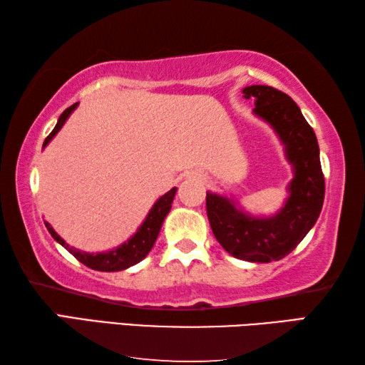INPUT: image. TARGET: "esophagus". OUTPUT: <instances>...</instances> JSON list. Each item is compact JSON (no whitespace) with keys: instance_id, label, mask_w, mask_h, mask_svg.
Instances as JSON below:
<instances>
[{"instance_id":"1","label":"esophagus","mask_w":365,"mask_h":365,"mask_svg":"<svg viewBox=\"0 0 365 365\" xmlns=\"http://www.w3.org/2000/svg\"><path fill=\"white\" fill-rule=\"evenodd\" d=\"M190 178H193V180H200V182H202V180H205V175H201V174H193V175H190Z\"/></svg>"}]
</instances>
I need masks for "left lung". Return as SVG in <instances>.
<instances>
[{"instance_id":"8db88e82","label":"left lung","mask_w":365,"mask_h":365,"mask_svg":"<svg viewBox=\"0 0 365 365\" xmlns=\"http://www.w3.org/2000/svg\"><path fill=\"white\" fill-rule=\"evenodd\" d=\"M255 100V114L269 122L285 145L294 177L289 197L279 214L252 217L235 201L214 193L206 195L207 219L214 237L228 255L251 262L279 261L289 255L319 219L325 196V180L319 158L316 133L292 98L267 85L243 90Z\"/></svg>"}]
</instances>
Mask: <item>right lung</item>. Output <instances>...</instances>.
Listing matches in <instances>:
<instances>
[{
  "label": "right lung",
  "mask_w": 365,
  "mask_h": 365,
  "mask_svg": "<svg viewBox=\"0 0 365 365\" xmlns=\"http://www.w3.org/2000/svg\"><path fill=\"white\" fill-rule=\"evenodd\" d=\"M77 104L78 103L72 104L71 108H67L64 113L59 115L56 127H54L53 132L48 135L43 146H46L49 141H51L54 135L61 130V127L64 125V122L67 120V117L72 114V110L77 108ZM175 193H177V188L174 187L164 196H160L159 200L154 202V206L151 207L150 214L146 215V219L143 224H141V227L138 228V232L135 233L127 243H123L119 246V248L108 251V252H96V255H90V252L72 248V246L67 245L64 240L53 230V227L49 225L48 222H45V225L48 228V232L51 233V237L56 240L61 246H64V248L69 251L73 257L78 259L82 264H85L86 267H90L93 270H100V272H119V270L132 267V265L138 264L140 261H143L148 252L151 251V248L154 246V242H156V238L159 235L160 227H163L165 215H168L170 211L172 201H174Z\"/></svg>",
  "instance_id": "1"
}]
</instances>
